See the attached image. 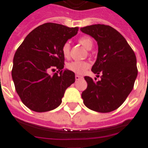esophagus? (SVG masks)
<instances>
[{"label":"esophagus","instance_id":"esophagus-1","mask_svg":"<svg viewBox=\"0 0 148 148\" xmlns=\"http://www.w3.org/2000/svg\"><path fill=\"white\" fill-rule=\"evenodd\" d=\"M82 76H79V75H77V74H76L75 75V79H76V81H78V80L82 79Z\"/></svg>","mask_w":148,"mask_h":148}]
</instances>
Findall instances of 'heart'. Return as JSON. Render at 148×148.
<instances>
[{
  "instance_id": "obj_1",
  "label": "heart",
  "mask_w": 148,
  "mask_h": 148,
  "mask_svg": "<svg viewBox=\"0 0 148 148\" xmlns=\"http://www.w3.org/2000/svg\"><path fill=\"white\" fill-rule=\"evenodd\" d=\"M79 42L83 47H85L87 50H90L93 46V40L89 36H82L78 38ZM62 54L65 58L68 59L71 56V45L68 42H66L63 45L61 49ZM90 66L89 63L87 61H73L68 63L66 66L68 71L74 72L77 74H83Z\"/></svg>"
}]
</instances>
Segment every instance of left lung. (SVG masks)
Masks as SVG:
<instances>
[{
  "label": "left lung",
  "mask_w": 148,
  "mask_h": 148,
  "mask_svg": "<svg viewBox=\"0 0 148 148\" xmlns=\"http://www.w3.org/2000/svg\"><path fill=\"white\" fill-rule=\"evenodd\" d=\"M81 30L97 41V60L92 71L102 74L96 82L85 77L88 85L82 94L83 103L97 112L113 111L124 103L133 88L138 73L135 53L124 37L110 26L95 24Z\"/></svg>",
  "instance_id": "left-lung-1"
}]
</instances>
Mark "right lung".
I'll return each mask as SVG.
<instances>
[{
	"label": "right lung",
	"mask_w": 148,
	"mask_h": 148,
	"mask_svg": "<svg viewBox=\"0 0 148 148\" xmlns=\"http://www.w3.org/2000/svg\"><path fill=\"white\" fill-rule=\"evenodd\" d=\"M77 31L78 27L47 23L32 30L17 49L12 76L18 96L29 109L46 112L61 104L66 89L75 82L74 72L63 70L61 49ZM55 69L56 73L48 74Z\"/></svg>",
	"instance_id": "add662e5"
}]
</instances>
